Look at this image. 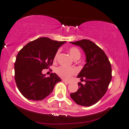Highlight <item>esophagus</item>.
<instances>
[{"mask_svg": "<svg viewBox=\"0 0 129 129\" xmlns=\"http://www.w3.org/2000/svg\"><path fill=\"white\" fill-rule=\"evenodd\" d=\"M62 81H63V82L66 83H67V84H70V83H71V81H67V80H62Z\"/></svg>", "mask_w": 129, "mask_h": 129, "instance_id": "34e87169", "label": "esophagus"}]
</instances>
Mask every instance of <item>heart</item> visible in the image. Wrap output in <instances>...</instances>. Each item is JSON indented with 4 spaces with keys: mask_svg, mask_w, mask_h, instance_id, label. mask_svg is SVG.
<instances>
[{
    "mask_svg": "<svg viewBox=\"0 0 129 129\" xmlns=\"http://www.w3.org/2000/svg\"><path fill=\"white\" fill-rule=\"evenodd\" d=\"M68 52L70 56L73 59H79L81 56V53L79 49L76 47H71L68 49ZM58 55V52H57L55 55L54 60H56ZM56 73L58 76L65 79H69L71 77L76 74L77 70L74 68H68L65 66H60L56 70Z\"/></svg>",
    "mask_w": 129,
    "mask_h": 129,
    "instance_id": "b5f03b06",
    "label": "heart"
}]
</instances>
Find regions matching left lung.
I'll list each match as a JSON object with an SVG mask.
<instances>
[{
    "instance_id": "8db88e82",
    "label": "left lung",
    "mask_w": 129,
    "mask_h": 129,
    "mask_svg": "<svg viewBox=\"0 0 129 129\" xmlns=\"http://www.w3.org/2000/svg\"><path fill=\"white\" fill-rule=\"evenodd\" d=\"M70 43L83 50L86 61L77 76L85 84L79 82V89L70 96L78 105L90 107L97 103L107 92L112 79L111 65L104 50L90 40L83 39Z\"/></svg>"
}]
</instances>
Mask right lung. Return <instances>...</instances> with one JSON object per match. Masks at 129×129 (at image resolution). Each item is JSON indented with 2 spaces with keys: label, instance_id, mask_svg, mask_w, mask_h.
<instances>
[{
  "label": "right lung",
  "instance_id": "right-lung-1",
  "mask_svg": "<svg viewBox=\"0 0 129 129\" xmlns=\"http://www.w3.org/2000/svg\"><path fill=\"white\" fill-rule=\"evenodd\" d=\"M66 42L40 37L29 42L19 50L14 65L15 80L18 89L25 98L43 100L61 81L53 73L45 77L42 70L52 66L58 48Z\"/></svg>",
  "mask_w": 129,
  "mask_h": 129
}]
</instances>
